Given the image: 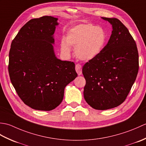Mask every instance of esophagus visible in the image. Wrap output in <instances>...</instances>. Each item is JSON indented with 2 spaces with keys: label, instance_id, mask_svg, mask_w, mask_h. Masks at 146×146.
Returning <instances> with one entry per match:
<instances>
[{
  "label": "esophagus",
  "instance_id": "obj_1",
  "mask_svg": "<svg viewBox=\"0 0 146 146\" xmlns=\"http://www.w3.org/2000/svg\"><path fill=\"white\" fill-rule=\"evenodd\" d=\"M75 70L78 73V75H81L82 73V65L80 64H76V66H75Z\"/></svg>",
  "mask_w": 146,
  "mask_h": 146
}]
</instances>
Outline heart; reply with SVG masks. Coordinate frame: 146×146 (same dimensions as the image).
Instances as JSON below:
<instances>
[{"instance_id": "1", "label": "heart", "mask_w": 146, "mask_h": 146, "mask_svg": "<svg viewBox=\"0 0 146 146\" xmlns=\"http://www.w3.org/2000/svg\"><path fill=\"white\" fill-rule=\"evenodd\" d=\"M106 39V33L102 27L92 24H82L74 26L68 31L66 37V42H61V49L64 54H70V45L75 48L77 57L88 61L100 54Z\"/></svg>"}]
</instances>
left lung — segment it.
Returning <instances> with one entry per match:
<instances>
[{
	"label": "left lung",
	"instance_id": "8db88e82",
	"mask_svg": "<svg viewBox=\"0 0 146 146\" xmlns=\"http://www.w3.org/2000/svg\"><path fill=\"white\" fill-rule=\"evenodd\" d=\"M112 25L109 41L97 56L86 63L84 98L96 110H107L125 100L139 71L137 45L128 29L116 18L102 17Z\"/></svg>",
	"mask_w": 146,
	"mask_h": 146
}]
</instances>
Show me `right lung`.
Wrapping results in <instances>:
<instances>
[{"mask_svg":"<svg viewBox=\"0 0 146 146\" xmlns=\"http://www.w3.org/2000/svg\"><path fill=\"white\" fill-rule=\"evenodd\" d=\"M57 18L33 19L12 40L8 71L19 97L35 110L49 111L60 105L64 88L77 76L73 62L55 56L53 34Z\"/></svg>","mask_w":146,"mask_h":146,"instance_id":"right-lung-1","label":"right lung"}]
</instances>
